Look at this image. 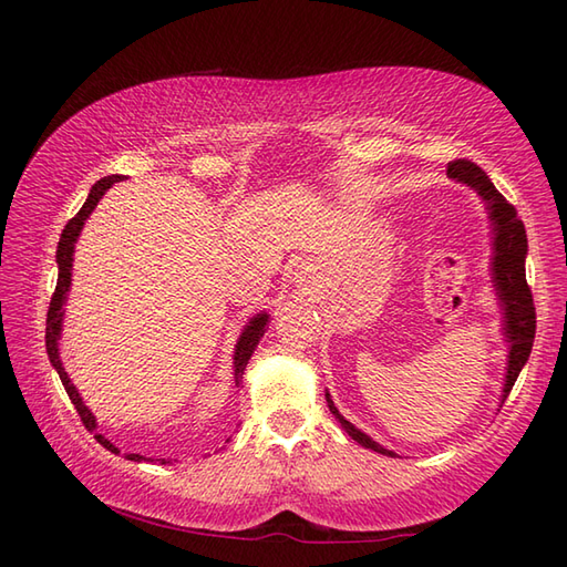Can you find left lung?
<instances>
[{
	"instance_id": "1",
	"label": "left lung",
	"mask_w": 567,
	"mask_h": 567,
	"mask_svg": "<svg viewBox=\"0 0 567 567\" xmlns=\"http://www.w3.org/2000/svg\"><path fill=\"white\" fill-rule=\"evenodd\" d=\"M451 179L461 185H467L470 189L477 192V197L485 202V209L489 216L492 226V287H495L497 305L502 309V333L504 341H507V375H504V388H502V400L499 406L507 400L516 378H519L522 368L526 365L528 355H532L534 336H536V309H534V297L526 285V252H528V240H526V228L524 221L516 216V209L504 199L497 187L489 183L485 171H480L475 163L470 161H453L445 171ZM327 404L329 412L339 421L341 429L351 436L355 443L363 445L382 455H394L392 451L384 449L378 441H372L368 433L355 429L351 421H348L339 406L333 404L331 394L327 392Z\"/></svg>"
}]
</instances>
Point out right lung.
I'll return each instance as SVG.
<instances>
[{
  "label": "right lung",
  "instance_id": "right-lung-1",
  "mask_svg": "<svg viewBox=\"0 0 567 567\" xmlns=\"http://www.w3.org/2000/svg\"><path fill=\"white\" fill-rule=\"evenodd\" d=\"M122 175H110V177H102L97 179V183L92 185L90 195H87V202L82 204V209L72 216V219L68 221V226L63 228V234H60V240H58V250H55V262H58V285H55V292L51 297V307H48V319H45V351H48V360H51V365L58 370L60 375V382H63V388L70 396V402L75 404L78 414L82 419V424L87 426V431L94 433V439H97L104 449H110L112 453H118V449L114 443H110V439H104L102 433H97V419H94V414L90 412V406H84L82 396L78 392L75 384L70 382L68 372L63 368V360H60V333H63V317H65V302H68V292H70V282H72V256H75V244L78 238L82 234V226L84 221H87V216L94 212V207H97L100 199L104 197V192L110 189L114 183H122ZM270 321V315L268 311H260V315L250 317L248 323L244 327V331H240L238 341H236V348H234V380L236 384L244 382V372H246V365L248 360L252 355V351H256L260 339L265 336V327H268ZM228 441V439H226ZM128 461H146V457L138 455V453H128L126 455ZM171 463L165 461V457H161V465Z\"/></svg>",
  "mask_w": 567,
  "mask_h": 567
}]
</instances>
